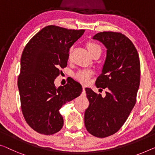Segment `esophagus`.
<instances>
[{"instance_id":"1","label":"esophagus","mask_w":155,"mask_h":155,"mask_svg":"<svg viewBox=\"0 0 155 155\" xmlns=\"http://www.w3.org/2000/svg\"><path fill=\"white\" fill-rule=\"evenodd\" d=\"M85 86H83V91H85Z\"/></svg>"}]
</instances>
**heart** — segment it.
I'll return each instance as SVG.
<instances>
[{"instance_id":"1","label":"heart","mask_w":155,"mask_h":155,"mask_svg":"<svg viewBox=\"0 0 155 155\" xmlns=\"http://www.w3.org/2000/svg\"><path fill=\"white\" fill-rule=\"evenodd\" d=\"M86 47L88 50L90 54L92 55L95 52H100L101 51L100 46L97 45V44L94 42V41H88L86 44ZM70 53L71 50L69 52L68 58L70 56ZM92 74H93V72L91 70H79L78 71L77 73L74 74V77L78 81L81 83V84H86L89 82L90 79L92 77Z\"/></svg>"}]
</instances>
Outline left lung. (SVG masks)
Instances as JSON below:
<instances>
[{"mask_svg": "<svg viewBox=\"0 0 155 155\" xmlns=\"http://www.w3.org/2000/svg\"><path fill=\"white\" fill-rule=\"evenodd\" d=\"M92 38L107 48L104 64L95 85L107 92L102 97L85 88L90 104L85 111L84 123L94 137L105 138L121 128L134 107L140 85V61L134 45L123 34L102 32Z\"/></svg>", "mask_w": 155, "mask_h": 155, "instance_id": "left-lung-1", "label": "left lung"}]
</instances>
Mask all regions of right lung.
I'll return each instance as SVG.
<instances>
[{
  "instance_id": "1",
  "label": "right lung",
  "mask_w": 155,
  "mask_h": 155,
  "mask_svg": "<svg viewBox=\"0 0 155 155\" xmlns=\"http://www.w3.org/2000/svg\"><path fill=\"white\" fill-rule=\"evenodd\" d=\"M84 32L48 26L24 48L18 78L21 107L28 124L37 132L51 135L61 130L63 118L59 110L81 94V85L74 79L58 87L54 81L68 64L70 47Z\"/></svg>"
}]
</instances>
